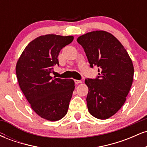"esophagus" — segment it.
Instances as JSON below:
<instances>
[{"instance_id": "esophagus-1", "label": "esophagus", "mask_w": 147, "mask_h": 147, "mask_svg": "<svg viewBox=\"0 0 147 147\" xmlns=\"http://www.w3.org/2000/svg\"><path fill=\"white\" fill-rule=\"evenodd\" d=\"M75 83L76 84H81V83H82V81H81V80H77V79H75Z\"/></svg>"}]
</instances>
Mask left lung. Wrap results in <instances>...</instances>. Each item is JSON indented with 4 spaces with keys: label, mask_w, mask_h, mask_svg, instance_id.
I'll return each instance as SVG.
<instances>
[{
    "label": "left lung",
    "mask_w": 147,
    "mask_h": 147,
    "mask_svg": "<svg viewBox=\"0 0 147 147\" xmlns=\"http://www.w3.org/2000/svg\"><path fill=\"white\" fill-rule=\"evenodd\" d=\"M77 41L91 68L98 67L99 76L85 80L88 88V109L97 119H108L125 102L134 75L132 61L122 43L107 32H91Z\"/></svg>",
    "instance_id": "8db88e82"
}]
</instances>
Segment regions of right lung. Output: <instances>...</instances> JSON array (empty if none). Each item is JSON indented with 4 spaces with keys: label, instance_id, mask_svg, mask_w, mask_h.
Returning <instances> with one entry per match:
<instances>
[{
    "label": "right lung",
    "instance_id": "obj_1",
    "mask_svg": "<svg viewBox=\"0 0 147 147\" xmlns=\"http://www.w3.org/2000/svg\"><path fill=\"white\" fill-rule=\"evenodd\" d=\"M72 36L46 34L34 39L26 46L16 66L19 86L32 109L43 119L57 121L68 112L75 89L72 79L52 78L59 54L73 41Z\"/></svg>",
    "mask_w": 147,
    "mask_h": 147
}]
</instances>
